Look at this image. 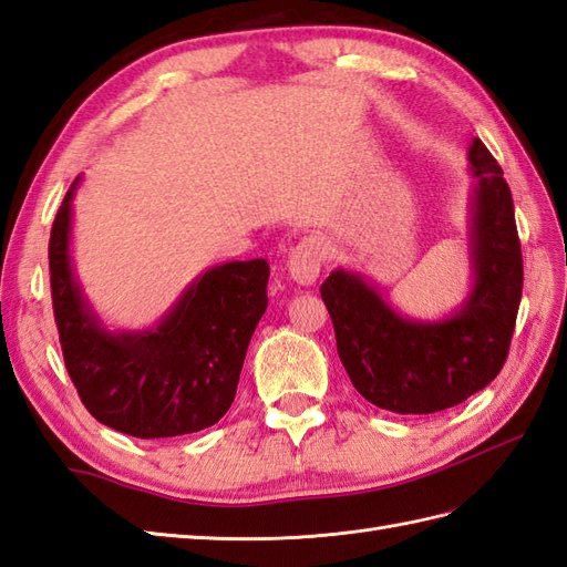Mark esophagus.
Masks as SVG:
<instances>
[{"label": "esophagus", "instance_id": "obj_1", "mask_svg": "<svg viewBox=\"0 0 567 567\" xmlns=\"http://www.w3.org/2000/svg\"><path fill=\"white\" fill-rule=\"evenodd\" d=\"M323 264V244L318 237H303L287 256V270L299 285H313Z\"/></svg>", "mask_w": 567, "mask_h": 567}]
</instances>
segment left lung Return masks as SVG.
Listing matches in <instances>:
<instances>
[{
  "mask_svg": "<svg viewBox=\"0 0 567 567\" xmlns=\"http://www.w3.org/2000/svg\"><path fill=\"white\" fill-rule=\"evenodd\" d=\"M470 200L472 289L439 321L398 313L354 270H332L321 297L338 354L361 398L388 412L433 414L464 402L501 373L522 299V251L511 186L474 138Z\"/></svg>",
  "mask_w": 567,
  "mask_h": 567,
  "instance_id": "8db88e82",
  "label": "left lung"
}]
</instances>
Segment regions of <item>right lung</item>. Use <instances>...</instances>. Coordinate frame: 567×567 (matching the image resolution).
<instances>
[{
    "label": "right lung",
    "instance_id": "1",
    "mask_svg": "<svg viewBox=\"0 0 567 567\" xmlns=\"http://www.w3.org/2000/svg\"><path fill=\"white\" fill-rule=\"evenodd\" d=\"M71 184L50 235V285L66 371L100 424L134 439H172L220 422L235 402L254 330L268 307L270 266L229 260L188 285L145 330H110L71 260Z\"/></svg>",
    "mask_w": 567,
    "mask_h": 567
}]
</instances>
